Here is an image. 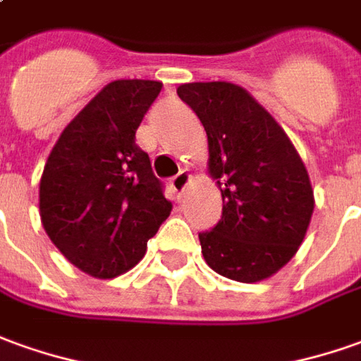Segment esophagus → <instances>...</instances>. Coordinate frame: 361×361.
Wrapping results in <instances>:
<instances>
[{
  "label": "esophagus",
  "instance_id": "1",
  "mask_svg": "<svg viewBox=\"0 0 361 361\" xmlns=\"http://www.w3.org/2000/svg\"><path fill=\"white\" fill-rule=\"evenodd\" d=\"M190 178H192V175L188 171H180L178 175L171 178V188L175 190L176 195H183L186 190V186L190 185Z\"/></svg>",
  "mask_w": 361,
  "mask_h": 361
}]
</instances>
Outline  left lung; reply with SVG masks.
Returning a JSON list of instances; mask_svg holds the SVG:
<instances>
[{"label": "left lung", "mask_w": 361, "mask_h": 361, "mask_svg": "<svg viewBox=\"0 0 361 361\" xmlns=\"http://www.w3.org/2000/svg\"><path fill=\"white\" fill-rule=\"evenodd\" d=\"M208 135V175L222 192V220L198 235L204 261L240 283L269 279L307 235L314 192L285 129L232 82L176 88Z\"/></svg>", "instance_id": "1"}]
</instances>
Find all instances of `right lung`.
<instances>
[{
	"label": "right lung",
	"mask_w": 361,
	"mask_h": 361,
	"mask_svg": "<svg viewBox=\"0 0 361 361\" xmlns=\"http://www.w3.org/2000/svg\"><path fill=\"white\" fill-rule=\"evenodd\" d=\"M163 84L114 80L64 128L47 159L39 212L74 267L114 279L135 267L173 210L135 131Z\"/></svg>",
	"instance_id": "add662e5"
}]
</instances>
